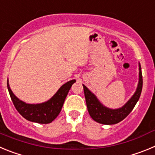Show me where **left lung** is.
Returning a JSON list of instances; mask_svg holds the SVG:
<instances>
[{
    "label": "left lung",
    "instance_id": "left-lung-1",
    "mask_svg": "<svg viewBox=\"0 0 155 155\" xmlns=\"http://www.w3.org/2000/svg\"><path fill=\"white\" fill-rule=\"evenodd\" d=\"M142 86H143V79H142L141 67L139 63V81L136 91L125 105L119 109H113L102 105L98 98L95 96V94L91 92L84 84H83L84 97H85L87 111L89 113V115L94 121L99 124H105V125L118 124L120 121L124 120L133 110L140 96Z\"/></svg>",
    "mask_w": 155,
    "mask_h": 155
}]
</instances>
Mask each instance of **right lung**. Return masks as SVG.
I'll return each instance as SVG.
<instances>
[{"label":"right lung","mask_w":155,"mask_h":155,"mask_svg":"<svg viewBox=\"0 0 155 155\" xmlns=\"http://www.w3.org/2000/svg\"><path fill=\"white\" fill-rule=\"evenodd\" d=\"M76 81L71 80L63 84L50 99L42 103L28 104L19 99L14 94L9 83L7 82L8 89L15 107L20 114L27 120L37 124H50L61 113L65 98L72 84Z\"/></svg>","instance_id":"obj_1"}]
</instances>
